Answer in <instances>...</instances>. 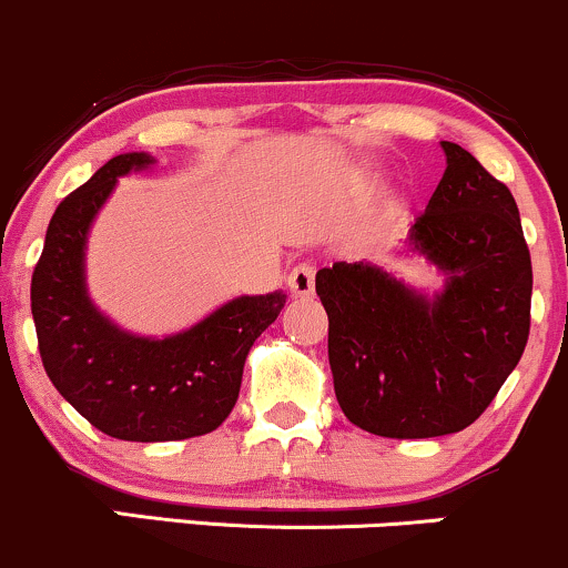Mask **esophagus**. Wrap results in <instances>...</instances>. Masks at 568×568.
<instances>
[{
	"mask_svg": "<svg viewBox=\"0 0 568 568\" xmlns=\"http://www.w3.org/2000/svg\"><path fill=\"white\" fill-rule=\"evenodd\" d=\"M314 276H316V267L311 263H301L290 271L286 276V284H290V292L297 297H308L314 295Z\"/></svg>",
	"mask_w": 568,
	"mask_h": 568,
	"instance_id": "1",
	"label": "esophagus"
}]
</instances>
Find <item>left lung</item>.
I'll list each match as a JSON object with an SVG mask.
<instances>
[{"instance_id":"1","label":"left lung","mask_w":568,"mask_h":568,"mask_svg":"<svg viewBox=\"0 0 568 568\" xmlns=\"http://www.w3.org/2000/svg\"><path fill=\"white\" fill-rule=\"evenodd\" d=\"M439 146L445 174L405 246L443 273V290L426 295L373 263L316 273L337 405L381 437L467 429L528 341L531 257L513 193L464 146Z\"/></svg>"}]
</instances>
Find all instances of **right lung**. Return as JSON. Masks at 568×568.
I'll return each mask as SVG.
<instances>
[{
  "label": "right lung",
  "mask_w": 568,
  "mask_h": 568,
  "mask_svg": "<svg viewBox=\"0 0 568 568\" xmlns=\"http://www.w3.org/2000/svg\"><path fill=\"white\" fill-rule=\"evenodd\" d=\"M155 163L125 152L59 203L31 276L40 356L48 378L82 418L129 443L214 432L231 416L250 348L282 314L286 295H241L165 337L133 335L88 295V233L120 176Z\"/></svg>",
  "instance_id": "1"
}]
</instances>
